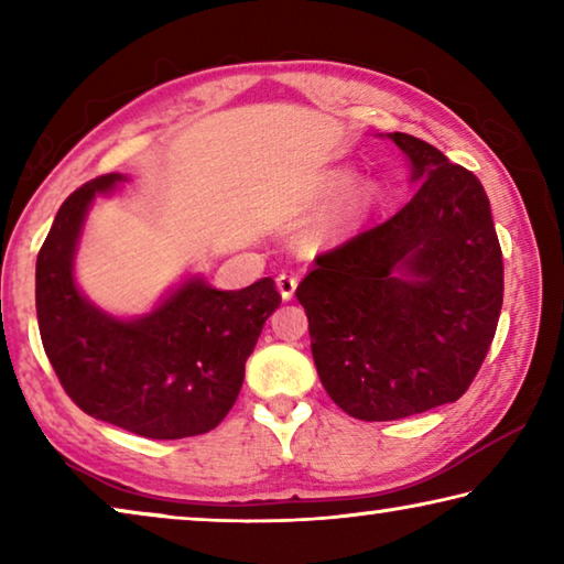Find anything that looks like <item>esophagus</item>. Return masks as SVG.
<instances>
[{
	"instance_id": "1",
	"label": "esophagus",
	"mask_w": 564,
	"mask_h": 564,
	"mask_svg": "<svg viewBox=\"0 0 564 564\" xmlns=\"http://www.w3.org/2000/svg\"><path fill=\"white\" fill-rule=\"evenodd\" d=\"M295 285H299V279H295L293 273H281L279 279H275V289H279V293H281V299H283V301L293 299Z\"/></svg>"
}]
</instances>
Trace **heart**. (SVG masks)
Masks as SVG:
<instances>
[{
	"mask_svg": "<svg viewBox=\"0 0 564 564\" xmlns=\"http://www.w3.org/2000/svg\"><path fill=\"white\" fill-rule=\"evenodd\" d=\"M336 203L334 207L332 204ZM383 204V188L378 181H358V171L348 166H338L313 181L305 196V208L308 212H323V208H334L321 218L316 226L308 228L305 241L311 246L328 243L333 238L358 231L366 226L370 218Z\"/></svg>",
	"mask_w": 564,
	"mask_h": 564,
	"instance_id": "b5f03b06",
	"label": "heart"
}]
</instances>
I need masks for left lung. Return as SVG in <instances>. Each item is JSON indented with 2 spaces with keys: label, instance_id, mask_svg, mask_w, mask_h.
<instances>
[{
  "label": "left lung",
  "instance_id": "left-lung-1",
  "mask_svg": "<svg viewBox=\"0 0 564 564\" xmlns=\"http://www.w3.org/2000/svg\"><path fill=\"white\" fill-rule=\"evenodd\" d=\"M388 139L408 159L413 198L321 253L295 289L323 388L368 423L455 403L502 308V251L480 181L423 139Z\"/></svg>",
  "mask_w": 564,
  "mask_h": 564
}]
</instances>
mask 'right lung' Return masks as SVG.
Listing matches in <instances>:
<instances>
[{"label": "right lung", "mask_w": 564, "mask_h": 564, "mask_svg": "<svg viewBox=\"0 0 564 564\" xmlns=\"http://www.w3.org/2000/svg\"><path fill=\"white\" fill-rule=\"evenodd\" d=\"M127 181V174H107L76 188L36 256L46 358L66 395L91 417L151 441L202 435L234 408L246 360L281 295L273 279L218 291L188 275L137 318L91 303L74 275L82 228L94 198Z\"/></svg>", "instance_id": "1"}]
</instances>
